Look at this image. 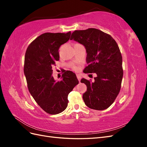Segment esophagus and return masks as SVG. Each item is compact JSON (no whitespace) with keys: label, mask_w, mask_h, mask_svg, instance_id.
Returning <instances> with one entry per match:
<instances>
[{"label":"esophagus","mask_w":147,"mask_h":147,"mask_svg":"<svg viewBox=\"0 0 147 147\" xmlns=\"http://www.w3.org/2000/svg\"><path fill=\"white\" fill-rule=\"evenodd\" d=\"M77 79L78 80V81L79 82H80V80H81V75H79V74H77Z\"/></svg>","instance_id":"1"}]
</instances>
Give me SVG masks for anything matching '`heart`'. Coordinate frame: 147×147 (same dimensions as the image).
<instances>
[{
  "label": "heart",
  "instance_id": "obj_1",
  "mask_svg": "<svg viewBox=\"0 0 147 147\" xmlns=\"http://www.w3.org/2000/svg\"><path fill=\"white\" fill-rule=\"evenodd\" d=\"M73 69L74 70H77V67H75V66H73Z\"/></svg>",
  "mask_w": 147,
  "mask_h": 147
}]
</instances>
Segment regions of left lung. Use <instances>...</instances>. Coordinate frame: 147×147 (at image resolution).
<instances>
[{
	"label": "left lung",
	"mask_w": 147,
	"mask_h": 147,
	"mask_svg": "<svg viewBox=\"0 0 147 147\" xmlns=\"http://www.w3.org/2000/svg\"><path fill=\"white\" fill-rule=\"evenodd\" d=\"M82 44L86 50L85 74L96 73L94 82L82 78L87 86L83 95L89 108L102 110L109 108L118 95L123 76L122 56L116 41L110 35L89 28L75 30L70 40Z\"/></svg>",
	"instance_id": "1"
}]
</instances>
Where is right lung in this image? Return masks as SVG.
Instances as JSON below:
<instances>
[{"instance_id": "obj_1", "label": "right lung", "mask_w": 147, "mask_h": 147, "mask_svg": "<svg viewBox=\"0 0 147 147\" xmlns=\"http://www.w3.org/2000/svg\"><path fill=\"white\" fill-rule=\"evenodd\" d=\"M70 34L44 33L31 42L26 51L24 73L28 90L37 104L51 115L67 108L68 95L79 83L70 70L64 71L60 81L56 82L52 76V67L59 60V48L69 40Z\"/></svg>"}]
</instances>
